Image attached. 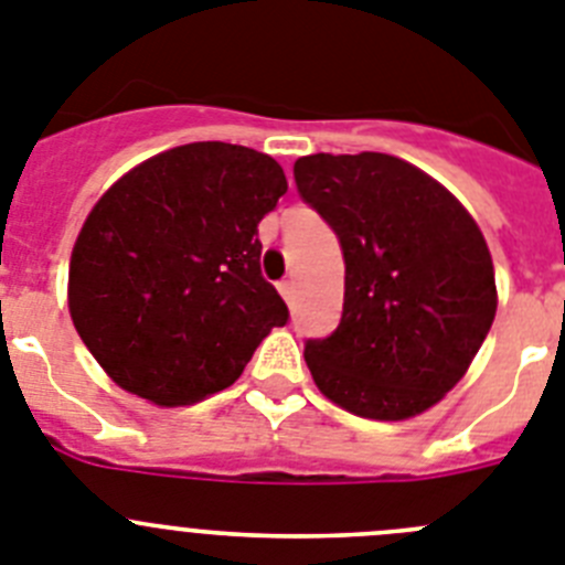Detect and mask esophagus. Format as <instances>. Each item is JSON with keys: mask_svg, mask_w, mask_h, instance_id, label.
<instances>
[{"mask_svg": "<svg viewBox=\"0 0 565 565\" xmlns=\"http://www.w3.org/2000/svg\"><path fill=\"white\" fill-rule=\"evenodd\" d=\"M279 294H282V299H286L288 306H291L294 297H297V282H294V279H286V282H279Z\"/></svg>", "mask_w": 565, "mask_h": 565, "instance_id": "esophagus-1", "label": "esophagus"}]
</instances>
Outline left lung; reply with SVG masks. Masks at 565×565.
Returning a JSON list of instances; mask_svg holds the SVG:
<instances>
[{"mask_svg":"<svg viewBox=\"0 0 565 565\" xmlns=\"http://www.w3.org/2000/svg\"><path fill=\"white\" fill-rule=\"evenodd\" d=\"M294 181L344 257L342 319L331 337L306 342L313 382L362 418L430 411L461 382L495 319L481 228L441 183L393 154H308Z\"/></svg>","mask_w":565,"mask_h":565,"instance_id":"obj_1","label":"left lung"}]
</instances>
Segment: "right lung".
Wrapping results in <instances>:
<instances>
[{"label": "right lung", "instance_id": "obj_1", "mask_svg": "<svg viewBox=\"0 0 565 565\" xmlns=\"http://www.w3.org/2000/svg\"><path fill=\"white\" fill-rule=\"evenodd\" d=\"M288 192L271 154L198 141L154 154L87 214L70 257V317L127 393L161 407L226 391L288 322L259 271V221Z\"/></svg>", "mask_w": 565, "mask_h": 565}]
</instances>
